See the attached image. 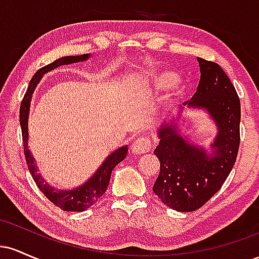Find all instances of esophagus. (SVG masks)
I'll use <instances>...</instances> for the list:
<instances>
[{
    "mask_svg": "<svg viewBox=\"0 0 259 259\" xmlns=\"http://www.w3.org/2000/svg\"><path fill=\"white\" fill-rule=\"evenodd\" d=\"M151 148H152V140L148 136H140L134 141L132 151L136 154H144L151 151Z\"/></svg>",
    "mask_w": 259,
    "mask_h": 259,
    "instance_id": "1",
    "label": "esophagus"
}]
</instances>
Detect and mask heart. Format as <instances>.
I'll return each instance as SVG.
<instances>
[{
  "mask_svg": "<svg viewBox=\"0 0 259 259\" xmlns=\"http://www.w3.org/2000/svg\"><path fill=\"white\" fill-rule=\"evenodd\" d=\"M151 80H152L154 89H157V90H168V89L173 88L175 82L178 81V75L173 72H169V70H162V72L153 73L151 75ZM180 94V89H175V95L179 96Z\"/></svg>",
  "mask_w": 259,
  "mask_h": 259,
  "instance_id": "1",
  "label": "heart"
}]
</instances>
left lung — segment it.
I'll return each mask as SVG.
<instances>
[{"label": "left lung", "instance_id": "obj_1", "mask_svg": "<svg viewBox=\"0 0 259 259\" xmlns=\"http://www.w3.org/2000/svg\"><path fill=\"white\" fill-rule=\"evenodd\" d=\"M201 79L190 108L208 111L218 126L212 144V156L203 148L190 145L179 135L177 124L160 126L159 145L154 154L160 170L153 192L168 207L179 212H192L207 203L219 191L230 174L240 146L241 105L230 79L214 62L197 57Z\"/></svg>", "mask_w": 259, "mask_h": 259}]
</instances>
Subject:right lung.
Listing matches in <instances>:
<instances>
[{
	"label": "right lung",
	"mask_w": 259,
	"mask_h": 259,
	"mask_svg": "<svg viewBox=\"0 0 259 259\" xmlns=\"http://www.w3.org/2000/svg\"><path fill=\"white\" fill-rule=\"evenodd\" d=\"M89 58V55H81V56H67V57L59 58L57 61L52 62V63L45 65V67L40 68L36 73L34 74L30 80V84L28 86L24 97H23L22 103H20V111H19V121L20 126H22V136H23V145H24V154L26 159V164H28L29 170L32 175V179L41 192L49 198L50 201L55 204L56 207L61 208V209L67 210V212H82V210L88 209L91 206H94L97 201L102 197L105 194L107 187H108L109 179H111L112 170L114 169L118 163L126 157L127 147H120L117 151H114L111 156L107 157L102 165L97 169L96 173L94 177L90 178L82 186L78 187V189L72 190V191H55V189L47 184L44 183L42 178L36 173V165L34 163V158H32L30 151L28 150V115H29V108H30V101L32 92H34L35 88L42 78L45 73L50 72V70L55 69V68L59 67V65L76 63L80 61H86Z\"/></svg>",
	"instance_id": "add662e5"
}]
</instances>
